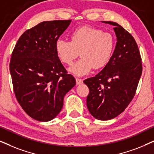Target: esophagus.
<instances>
[{"mask_svg": "<svg viewBox=\"0 0 154 154\" xmlns=\"http://www.w3.org/2000/svg\"><path fill=\"white\" fill-rule=\"evenodd\" d=\"M75 81H76L77 85H81V84L83 83V80L80 79H75Z\"/></svg>", "mask_w": 154, "mask_h": 154, "instance_id": "esophagus-1", "label": "esophagus"}]
</instances>
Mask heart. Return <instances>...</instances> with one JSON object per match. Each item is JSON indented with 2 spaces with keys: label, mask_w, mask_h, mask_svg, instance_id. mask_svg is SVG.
Masks as SVG:
<instances>
[{
  "label": "heart",
  "mask_w": 154,
  "mask_h": 154,
  "mask_svg": "<svg viewBox=\"0 0 154 154\" xmlns=\"http://www.w3.org/2000/svg\"><path fill=\"white\" fill-rule=\"evenodd\" d=\"M115 48V39L110 33L83 26L73 31L71 41L58 39L55 50L64 64L70 65L79 55L81 58L69 71L78 76L86 75L92 68L99 69L106 66Z\"/></svg>",
  "instance_id": "b5f03b06"
}]
</instances>
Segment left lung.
I'll use <instances>...</instances> for the list:
<instances>
[{
	"instance_id": "8db88e82",
	"label": "left lung",
	"mask_w": 154,
	"mask_h": 154,
	"mask_svg": "<svg viewBox=\"0 0 154 154\" xmlns=\"http://www.w3.org/2000/svg\"><path fill=\"white\" fill-rule=\"evenodd\" d=\"M102 22L114 26L115 50L104 68L83 82L90 90L86 102L90 114L96 119L107 121L121 114L133 99L142 66L140 50L132 35L117 23Z\"/></svg>"
}]
</instances>
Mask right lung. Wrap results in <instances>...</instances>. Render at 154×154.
Instances as JSON below:
<instances>
[{"label":"right lung","mask_w":154,"mask_h":154,"mask_svg":"<svg viewBox=\"0 0 154 154\" xmlns=\"http://www.w3.org/2000/svg\"><path fill=\"white\" fill-rule=\"evenodd\" d=\"M71 20L45 21L19 38L10 63L16 98L25 112L41 122L54 119L64 97L75 85L55 50V43Z\"/></svg>","instance_id":"1"}]
</instances>
